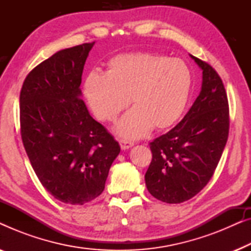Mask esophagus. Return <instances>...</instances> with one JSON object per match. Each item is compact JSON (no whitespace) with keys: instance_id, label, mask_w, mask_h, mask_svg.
<instances>
[{"instance_id":"34e87169","label":"esophagus","mask_w":251,"mask_h":251,"mask_svg":"<svg viewBox=\"0 0 251 251\" xmlns=\"http://www.w3.org/2000/svg\"><path fill=\"white\" fill-rule=\"evenodd\" d=\"M120 146H121V149L123 151H126V150L130 149V147H132L133 146V143L126 142V140H120Z\"/></svg>"}]
</instances>
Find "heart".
<instances>
[{
	"instance_id": "heart-1",
	"label": "heart",
	"mask_w": 251,
	"mask_h": 251,
	"mask_svg": "<svg viewBox=\"0 0 251 251\" xmlns=\"http://www.w3.org/2000/svg\"><path fill=\"white\" fill-rule=\"evenodd\" d=\"M192 73L185 61L152 52H130L107 61V71H91L82 82L89 107L100 121L114 122L135 106L116 126L126 139L146 135L151 129L174 126L186 108Z\"/></svg>"
}]
</instances>
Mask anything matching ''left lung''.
<instances>
[{"label": "left lung", "instance_id": "8db88e82", "mask_svg": "<svg viewBox=\"0 0 251 251\" xmlns=\"http://www.w3.org/2000/svg\"><path fill=\"white\" fill-rule=\"evenodd\" d=\"M191 58L202 70L200 94L175 128L150 144L146 187L167 203L190 200L208 184L228 137V101L222 78L210 65Z\"/></svg>", "mask_w": 251, "mask_h": 251}]
</instances>
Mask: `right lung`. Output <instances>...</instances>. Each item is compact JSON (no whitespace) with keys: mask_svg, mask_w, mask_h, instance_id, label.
Segmentation results:
<instances>
[{"mask_svg":"<svg viewBox=\"0 0 251 251\" xmlns=\"http://www.w3.org/2000/svg\"><path fill=\"white\" fill-rule=\"evenodd\" d=\"M95 42L60 50L27 75L20 91V133L43 187L64 203L100 195L120 153L82 100L85 60Z\"/></svg>","mask_w":251,"mask_h":251,"instance_id":"right-lung-1","label":"right lung"}]
</instances>
